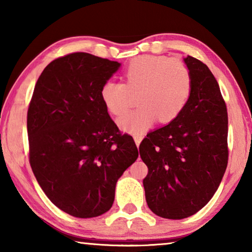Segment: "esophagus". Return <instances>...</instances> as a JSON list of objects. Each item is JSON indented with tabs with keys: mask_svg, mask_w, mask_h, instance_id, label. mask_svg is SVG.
I'll return each mask as SVG.
<instances>
[{
	"mask_svg": "<svg viewBox=\"0 0 252 252\" xmlns=\"http://www.w3.org/2000/svg\"><path fill=\"white\" fill-rule=\"evenodd\" d=\"M133 139H134V142H135V144H136V147L139 148L140 143H141V141L143 140V135H134Z\"/></svg>",
	"mask_w": 252,
	"mask_h": 252,
	"instance_id": "obj_1",
	"label": "esophagus"
}]
</instances>
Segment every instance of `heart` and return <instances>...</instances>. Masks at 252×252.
I'll return each instance as SVG.
<instances>
[{
    "label": "heart",
    "mask_w": 252,
    "mask_h": 252,
    "mask_svg": "<svg viewBox=\"0 0 252 252\" xmlns=\"http://www.w3.org/2000/svg\"><path fill=\"white\" fill-rule=\"evenodd\" d=\"M125 83L108 81L101 99L114 116L130 108L132 94H138V108L119 119V126L132 134H142L155 123H170L185 110L192 92V76L185 63L159 55H141L132 60L123 74Z\"/></svg>",
    "instance_id": "1"
}]
</instances>
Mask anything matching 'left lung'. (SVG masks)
<instances>
[{
  "label": "left lung",
  "mask_w": 252,
  "mask_h": 252,
  "mask_svg": "<svg viewBox=\"0 0 252 252\" xmlns=\"http://www.w3.org/2000/svg\"><path fill=\"white\" fill-rule=\"evenodd\" d=\"M192 92L176 120L147 135L140 157L149 169L146 200L157 216L183 219L206 206L228 164V114L219 84L209 67L183 59Z\"/></svg>",
  "instance_id": "8db88e82"
}]
</instances>
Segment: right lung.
Listing matches in <instances>:
<instances>
[{"label": "right lung", "instance_id": "1", "mask_svg": "<svg viewBox=\"0 0 252 252\" xmlns=\"http://www.w3.org/2000/svg\"><path fill=\"white\" fill-rule=\"evenodd\" d=\"M121 63L78 52L42 72L28 111L30 164L51 201L76 218L112 207L116 186L138 159L131 135L120 134L101 89Z\"/></svg>", "mask_w": 252, "mask_h": 252}]
</instances>
